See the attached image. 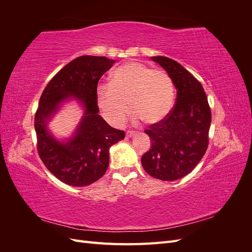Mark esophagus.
I'll list each match as a JSON object with an SVG mask.
<instances>
[{
  "label": "esophagus",
  "instance_id": "esophagus-1",
  "mask_svg": "<svg viewBox=\"0 0 252 252\" xmlns=\"http://www.w3.org/2000/svg\"><path fill=\"white\" fill-rule=\"evenodd\" d=\"M136 134V132L135 131H131V130H129V131H127V133H126V136L127 138H132L133 135H135Z\"/></svg>",
  "mask_w": 252,
  "mask_h": 252
}]
</instances>
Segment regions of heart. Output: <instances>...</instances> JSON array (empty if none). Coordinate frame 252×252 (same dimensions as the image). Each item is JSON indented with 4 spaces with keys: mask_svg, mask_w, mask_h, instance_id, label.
Returning <instances> with one entry per match:
<instances>
[{
    "mask_svg": "<svg viewBox=\"0 0 252 252\" xmlns=\"http://www.w3.org/2000/svg\"><path fill=\"white\" fill-rule=\"evenodd\" d=\"M173 94V82L168 73L139 62L120 66L112 72L110 83L96 87L98 107L113 126L123 125L129 105L136 119L158 123L170 111Z\"/></svg>",
    "mask_w": 252,
    "mask_h": 252,
    "instance_id": "1",
    "label": "heart"
}]
</instances>
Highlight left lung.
<instances>
[{
	"instance_id": "obj_1",
	"label": "left lung",
	"mask_w": 252,
	"mask_h": 252,
	"mask_svg": "<svg viewBox=\"0 0 252 252\" xmlns=\"http://www.w3.org/2000/svg\"><path fill=\"white\" fill-rule=\"evenodd\" d=\"M169 74L177 89V102L162 120L145 130L151 148L142 157L148 174L175 181L191 172L208 147L211 111L201 83L177 61L152 57Z\"/></svg>"
}]
</instances>
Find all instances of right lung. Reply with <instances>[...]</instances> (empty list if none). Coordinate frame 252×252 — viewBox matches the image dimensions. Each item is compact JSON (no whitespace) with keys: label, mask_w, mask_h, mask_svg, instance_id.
Returning a JSON list of instances; mask_svg holds the SVG:
<instances>
[{"label":"right lung","mask_w":252,"mask_h":252,"mask_svg":"<svg viewBox=\"0 0 252 252\" xmlns=\"http://www.w3.org/2000/svg\"><path fill=\"white\" fill-rule=\"evenodd\" d=\"M116 63L106 57L82 56L63 67L45 87L34 117L37 152L46 168L67 185L84 187L105 174L109 148L125 132L109 126L98 114V80ZM78 100L84 109L75 133L65 142L48 130L49 120L63 102Z\"/></svg>","instance_id":"right-lung-1"}]
</instances>
